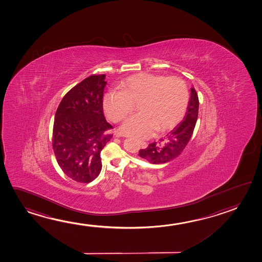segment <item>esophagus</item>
<instances>
[{
	"label": "esophagus",
	"instance_id": "obj_1",
	"mask_svg": "<svg viewBox=\"0 0 262 262\" xmlns=\"http://www.w3.org/2000/svg\"><path fill=\"white\" fill-rule=\"evenodd\" d=\"M138 143L141 145L142 149H145L146 147L148 146V144H147L145 142H142V141H138Z\"/></svg>",
	"mask_w": 262,
	"mask_h": 262
}]
</instances>
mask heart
<instances>
[{
	"instance_id": "1",
	"label": "heart",
	"mask_w": 262,
	"mask_h": 262,
	"mask_svg": "<svg viewBox=\"0 0 262 262\" xmlns=\"http://www.w3.org/2000/svg\"><path fill=\"white\" fill-rule=\"evenodd\" d=\"M188 103V88L185 80L143 73L127 78L120 91L105 95L103 108L107 118L118 123L129 116L137 105L139 114L126 120L120 133L146 139L157 129L165 132L176 127L185 116Z\"/></svg>"
}]
</instances>
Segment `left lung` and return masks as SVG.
Returning a JSON list of instances; mask_svg holds the SVG:
<instances>
[{"mask_svg": "<svg viewBox=\"0 0 262 262\" xmlns=\"http://www.w3.org/2000/svg\"><path fill=\"white\" fill-rule=\"evenodd\" d=\"M199 99L198 92L192 88L191 98L185 119L158 142L150 143L147 148L139 150V156L150 163H168L181 155L193 135L198 120Z\"/></svg>", "mask_w": 262, "mask_h": 262, "instance_id": "obj_1", "label": "left lung"}]
</instances>
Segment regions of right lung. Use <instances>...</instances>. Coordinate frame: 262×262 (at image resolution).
<instances>
[{
	"label": "right lung",
	"mask_w": 262,
	"mask_h": 262,
	"mask_svg": "<svg viewBox=\"0 0 262 262\" xmlns=\"http://www.w3.org/2000/svg\"><path fill=\"white\" fill-rule=\"evenodd\" d=\"M105 75H91L69 90L56 110L52 146L64 174L89 184L101 171L100 152L113 134L103 113Z\"/></svg>",
	"instance_id": "add662e5"
}]
</instances>
